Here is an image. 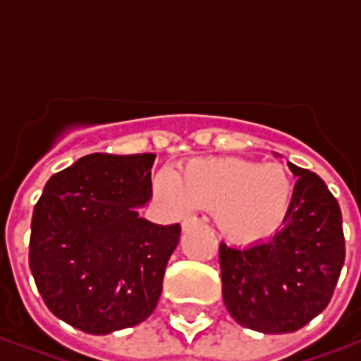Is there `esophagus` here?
<instances>
[{
    "label": "esophagus",
    "instance_id": "34e87169",
    "mask_svg": "<svg viewBox=\"0 0 361 361\" xmlns=\"http://www.w3.org/2000/svg\"><path fill=\"white\" fill-rule=\"evenodd\" d=\"M199 224H201V220L199 219H185L181 222V230H188V228L191 226H199Z\"/></svg>",
    "mask_w": 361,
    "mask_h": 361
}]
</instances>
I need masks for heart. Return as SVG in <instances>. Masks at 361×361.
<instances>
[{
  "instance_id": "b5f03b06",
  "label": "heart",
  "mask_w": 361,
  "mask_h": 361,
  "mask_svg": "<svg viewBox=\"0 0 361 361\" xmlns=\"http://www.w3.org/2000/svg\"><path fill=\"white\" fill-rule=\"evenodd\" d=\"M152 197L173 219L191 209L211 211L219 234L238 245L263 242L284 226L294 183L280 164H261L242 158H195L180 176L158 170Z\"/></svg>"
}]
</instances>
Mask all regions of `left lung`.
Here are the masks:
<instances>
[{"label":"left lung","instance_id":"left-lung-1","mask_svg":"<svg viewBox=\"0 0 361 361\" xmlns=\"http://www.w3.org/2000/svg\"><path fill=\"white\" fill-rule=\"evenodd\" d=\"M298 181L284 228L245 247L220 243L222 298L235 323L294 333L325 310L344 265L341 207L317 173L288 162Z\"/></svg>","mask_w":361,"mask_h":361}]
</instances>
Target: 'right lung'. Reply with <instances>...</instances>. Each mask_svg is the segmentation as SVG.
Segmentation results:
<instances>
[{
    "label": "right lung",
    "instance_id": "add662e5",
    "mask_svg": "<svg viewBox=\"0 0 361 361\" xmlns=\"http://www.w3.org/2000/svg\"><path fill=\"white\" fill-rule=\"evenodd\" d=\"M157 154H87L54 173L32 212L28 265L48 310L89 334L142 323L162 294L180 224L139 216Z\"/></svg>",
    "mask_w": 361,
    "mask_h": 361
}]
</instances>
